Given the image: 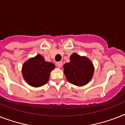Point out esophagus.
<instances>
[{"label":"esophagus","instance_id":"obj_1","mask_svg":"<svg viewBox=\"0 0 125 125\" xmlns=\"http://www.w3.org/2000/svg\"><path fill=\"white\" fill-rule=\"evenodd\" d=\"M62 62H56V65L58 68L62 67Z\"/></svg>","mask_w":125,"mask_h":125}]
</instances>
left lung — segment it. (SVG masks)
Returning a JSON list of instances; mask_svg holds the SVG:
<instances>
[{"label": "left lung", "mask_w": 125, "mask_h": 125, "mask_svg": "<svg viewBox=\"0 0 125 125\" xmlns=\"http://www.w3.org/2000/svg\"><path fill=\"white\" fill-rule=\"evenodd\" d=\"M63 73L71 83L76 86H83L92 79L94 72L92 62L85 56L73 53L70 62L63 65Z\"/></svg>", "instance_id": "obj_1"}]
</instances>
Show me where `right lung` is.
Here are the masks:
<instances>
[{
  "label": "right lung",
  "mask_w": 125,
  "mask_h": 125,
  "mask_svg": "<svg viewBox=\"0 0 125 125\" xmlns=\"http://www.w3.org/2000/svg\"><path fill=\"white\" fill-rule=\"evenodd\" d=\"M55 68L51 62L45 61L40 54L29 58L22 66V73L24 80L29 85L39 87L48 82L51 72Z\"/></svg>",
  "instance_id": "obj_1"
}]
</instances>
